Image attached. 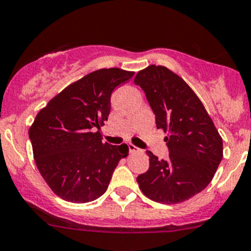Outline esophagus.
I'll return each mask as SVG.
<instances>
[{
    "instance_id": "obj_1",
    "label": "esophagus",
    "mask_w": 251,
    "mask_h": 251,
    "mask_svg": "<svg viewBox=\"0 0 251 251\" xmlns=\"http://www.w3.org/2000/svg\"><path fill=\"white\" fill-rule=\"evenodd\" d=\"M128 149H130V152L131 153H134V152H138L139 149L137 147H134L133 144H128Z\"/></svg>"
}]
</instances>
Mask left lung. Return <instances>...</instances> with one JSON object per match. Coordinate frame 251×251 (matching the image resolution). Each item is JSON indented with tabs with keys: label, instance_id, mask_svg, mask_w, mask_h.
<instances>
[{
	"label": "left lung",
	"instance_id": "8db88e82",
	"mask_svg": "<svg viewBox=\"0 0 251 251\" xmlns=\"http://www.w3.org/2000/svg\"><path fill=\"white\" fill-rule=\"evenodd\" d=\"M134 84L144 90L156 114L157 128L167 132L169 158L147 151L150 167L137 177L140 191L156 202L180 203L207 187L223 158V139L198 95L163 65L138 71Z\"/></svg>",
	"mask_w": 251,
	"mask_h": 251
}]
</instances>
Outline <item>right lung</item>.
Masks as SVG:
<instances>
[{
	"label": "right lung",
	"instance_id": "1",
	"mask_svg": "<svg viewBox=\"0 0 251 251\" xmlns=\"http://www.w3.org/2000/svg\"><path fill=\"white\" fill-rule=\"evenodd\" d=\"M134 75L119 68L100 69L73 82L41 108L29 127L38 170L63 200L84 203L108 188L113 172L128 155L126 144L101 140L115 87Z\"/></svg>",
	"mask_w": 251,
	"mask_h": 251
}]
</instances>
